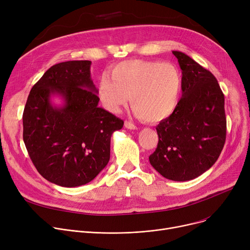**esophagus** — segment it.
<instances>
[{
	"label": "esophagus",
	"mask_w": 250,
	"mask_h": 250,
	"mask_svg": "<svg viewBox=\"0 0 250 250\" xmlns=\"http://www.w3.org/2000/svg\"><path fill=\"white\" fill-rule=\"evenodd\" d=\"M125 126L126 128H128V129H137V128H138L137 125H135L133 123L127 122V121L125 122Z\"/></svg>",
	"instance_id": "esophagus-1"
}]
</instances>
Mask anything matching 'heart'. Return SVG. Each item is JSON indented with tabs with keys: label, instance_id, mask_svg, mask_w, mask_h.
<instances>
[{
	"label": "heart",
	"instance_id": "b5f03b06",
	"mask_svg": "<svg viewBox=\"0 0 250 250\" xmlns=\"http://www.w3.org/2000/svg\"><path fill=\"white\" fill-rule=\"evenodd\" d=\"M97 84V96L109 112H120L129 100L137 116L148 123H159L178 106L182 77L172 63L157 61L129 60L110 68Z\"/></svg>",
	"mask_w": 250,
	"mask_h": 250
}]
</instances>
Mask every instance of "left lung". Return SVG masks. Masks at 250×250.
<instances>
[{
  "mask_svg": "<svg viewBox=\"0 0 250 250\" xmlns=\"http://www.w3.org/2000/svg\"><path fill=\"white\" fill-rule=\"evenodd\" d=\"M172 54L182 73V97L156 126L159 141L149 161L163 177L187 181L211 168L224 147L225 98L211 72L181 51Z\"/></svg>",
  "mask_w": 250,
  "mask_h": 250,
  "instance_id": "obj_1",
  "label": "left lung"
}]
</instances>
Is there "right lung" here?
I'll use <instances>...</instances> for the list:
<instances>
[{"instance_id": "1", "label": "right lung", "mask_w": 250, "mask_h": 250, "mask_svg": "<svg viewBox=\"0 0 250 250\" xmlns=\"http://www.w3.org/2000/svg\"><path fill=\"white\" fill-rule=\"evenodd\" d=\"M90 61L50 67L32 87L23 112V141L37 171L60 187L93 180L110 158V139L124 121L98 107ZM62 97L63 105L51 103Z\"/></svg>"}]
</instances>
